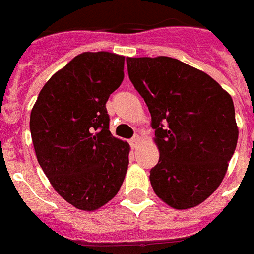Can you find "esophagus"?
<instances>
[{
  "instance_id": "obj_1",
  "label": "esophagus",
  "mask_w": 254,
  "mask_h": 254,
  "mask_svg": "<svg viewBox=\"0 0 254 254\" xmlns=\"http://www.w3.org/2000/svg\"><path fill=\"white\" fill-rule=\"evenodd\" d=\"M140 141H141L140 136H135L131 139V141H129V143H131V147L132 148H137L140 145Z\"/></svg>"
}]
</instances>
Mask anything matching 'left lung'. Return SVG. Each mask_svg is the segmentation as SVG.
<instances>
[{
	"mask_svg": "<svg viewBox=\"0 0 254 254\" xmlns=\"http://www.w3.org/2000/svg\"><path fill=\"white\" fill-rule=\"evenodd\" d=\"M131 82L147 103L160 159L149 181L176 210L195 207L219 188L239 137L231 95L177 59L127 58Z\"/></svg>",
	"mask_w": 254,
	"mask_h": 254,
	"instance_id": "1",
	"label": "left lung"
}]
</instances>
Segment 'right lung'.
Returning a JSON list of instances; mask_svg holds the SVG:
<instances>
[{
	"label": "right lung",
	"mask_w": 254,
	"mask_h": 254,
	"mask_svg": "<svg viewBox=\"0 0 254 254\" xmlns=\"http://www.w3.org/2000/svg\"><path fill=\"white\" fill-rule=\"evenodd\" d=\"M125 56L82 52L55 73L30 115L36 159L73 207L95 211L119 191L129 144L109 131L106 102L125 78Z\"/></svg>",
	"instance_id": "obj_1"
}]
</instances>
